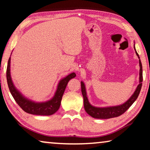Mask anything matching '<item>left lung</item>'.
<instances>
[{"label":"left lung","instance_id":"left-lung-1","mask_svg":"<svg viewBox=\"0 0 150 150\" xmlns=\"http://www.w3.org/2000/svg\"><path fill=\"white\" fill-rule=\"evenodd\" d=\"M134 49L135 50V53L137 56L139 58V67H140V70H139V83L135 91L132 94V95L130 97L129 99H128L125 103L120 105H115V106H110V107H98L93 106L90 104L88 98L87 96V92L85 84L83 81H81V88L82 95L83 97V105L84 109L86 111V113L90 116L97 118V119H109V118H112L115 117H118L120 115L125 112L131 105L133 104V103L137 100V97L140 93L141 86H142L143 81V70H142V64L139 58V54L136 51L135 47L134 44Z\"/></svg>","mask_w":150,"mask_h":150}]
</instances>
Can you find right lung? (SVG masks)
I'll return each instance as SVG.
<instances>
[{"instance_id": "1", "label": "right lung", "mask_w": 150, "mask_h": 150, "mask_svg": "<svg viewBox=\"0 0 150 150\" xmlns=\"http://www.w3.org/2000/svg\"><path fill=\"white\" fill-rule=\"evenodd\" d=\"M10 64H11V57L8 61L7 68V80L10 92L19 106L25 112L33 115H50L56 113L60 108L61 100L66 89L67 83L69 80L75 77L76 76L75 73H71V74L60 79L57 86L56 92L50 100L45 102H35L25 97L14 86L10 72V67H11Z\"/></svg>"}]
</instances>
